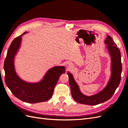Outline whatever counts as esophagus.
<instances>
[{
	"instance_id": "esophagus-1",
	"label": "esophagus",
	"mask_w": 128,
	"mask_h": 128,
	"mask_svg": "<svg viewBox=\"0 0 128 128\" xmlns=\"http://www.w3.org/2000/svg\"><path fill=\"white\" fill-rule=\"evenodd\" d=\"M66 66L67 68V69H71L72 68V63L69 62H67L66 64Z\"/></svg>"
}]
</instances>
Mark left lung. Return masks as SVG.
Returning <instances> with one entry per match:
<instances>
[{"instance_id":"1","label":"left lung","mask_w":128,"mask_h":128,"mask_svg":"<svg viewBox=\"0 0 128 128\" xmlns=\"http://www.w3.org/2000/svg\"><path fill=\"white\" fill-rule=\"evenodd\" d=\"M104 43L107 44V48L110 52L112 60V74L107 85L102 91L91 96L83 94L80 92L78 85L75 82L72 75L68 72L69 83L71 88L73 99L77 102L88 105H96L109 100L114 94L118 86L121 79L122 63L121 52L112 38L107 35Z\"/></svg>"}]
</instances>
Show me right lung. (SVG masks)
Returning <instances> with one entry per match:
<instances>
[{"mask_svg": "<svg viewBox=\"0 0 128 128\" xmlns=\"http://www.w3.org/2000/svg\"><path fill=\"white\" fill-rule=\"evenodd\" d=\"M15 38L11 42L4 63L5 81L12 93L22 101L31 104L44 102L52 97L54 88L60 76L65 73L64 66H56L50 69L42 80L28 83L21 80L15 72L14 56L20 47L22 36Z\"/></svg>", "mask_w": 128, "mask_h": 128, "instance_id": "obj_1", "label": "right lung"}]
</instances>
